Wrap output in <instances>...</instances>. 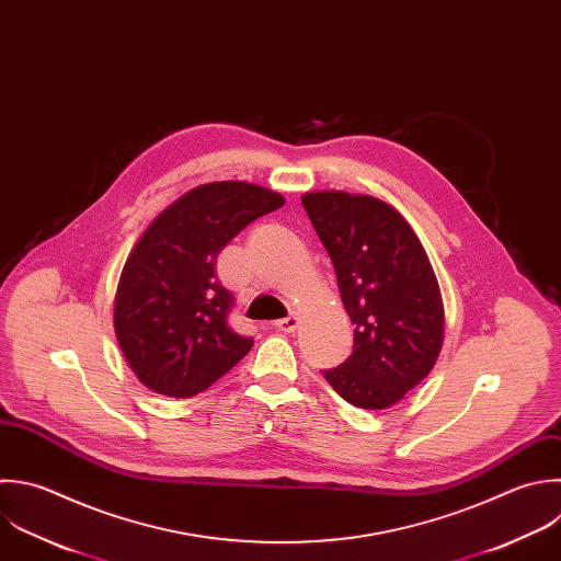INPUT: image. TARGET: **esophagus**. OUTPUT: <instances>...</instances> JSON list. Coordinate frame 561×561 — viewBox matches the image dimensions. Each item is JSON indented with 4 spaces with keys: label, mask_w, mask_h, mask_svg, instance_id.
Listing matches in <instances>:
<instances>
[{
    "label": "esophagus",
    "mask_w": 561,
    "mask_h": 561,
    "mask_svg": "<svg viewBox=\"0 0 561 561\" xmlns=\"http://www.w3.org/2000/svg\"><path fill=\"white\" fill-rule=\"evenodd\" d=\"M298 324H300V318H298V316H289V318H285V320H276V322H274V329H276V331H283V333H294V331L298 329Z\"/></svg>",
    "instance_id": "34e87169"
}]
</instances>
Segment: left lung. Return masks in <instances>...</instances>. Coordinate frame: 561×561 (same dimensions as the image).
<instances>
[{
  "label": "left lung",
  "instance_id": "left-lung-1",
  "mask_svg": "<svg viewBox=\"0 0 561 561\" xmlns=\"http://www.w3.org/2000/svg\"><path fill=\"white\" fill-rule=\"evenodd\" d=\"M302 206L355 324L353 353L322 375L351 405L390 408L430 375L443 346L432 263L408 221L377 197L320 191L305 193Z\"/></svg>",
  "mask_w": 561,
  "mask_h": 561
}]
</instances>
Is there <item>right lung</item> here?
<instances>
[{
    "mask_svg": "<svg viewBox=\"0 0 561 561\" xmlns=\"http://www.w3.org/2000/svg\"><path fill=\"white\" fill-rule=\"evenodd\" d=\"M283 195L248 182L202 184L164 208L134 245L114 300V329L136 377L167 397H195L252 348L228 324L217 280L224 245Z\"/></svg>",
    "mask_w": 561,
    "mask_h": 561,
    "instance_id": "1",
    "label": "right lung"
}]
</instances>
